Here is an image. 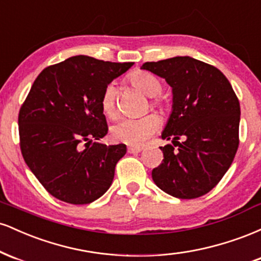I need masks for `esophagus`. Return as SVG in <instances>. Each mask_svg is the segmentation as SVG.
<instances>
[{"label":"esophagus","mask_w":261,"mask_h":261,"mask_svg":"<svg viewBox=\"0 0 261 261\" xmlns=\"http://www.w3.org/2000/svg\"><path fill=\"white\" fill-rule=\"evenodd\" d=\"M141 151H142V147H139V146H128L127 147L128 153H139Z\"/></svg>","instance_id":"obj_1"}]
</instances>
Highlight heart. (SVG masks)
Wrapping results in <instances>:
<instances>
[{"label": "heart", "instance_id": "obj_1", "mask_svg": "<svg viewBox=\"0 0 261 261\" xmlns=\"http://www.w3.org/2000/svg\"><path fill=\"white\" fill-rule=\"evenodd\" d=\"M128 81L134 87L140 89L148 97H155L162 92V81L153 73L146 71H135L128 76ZM116 87L114 83H108L100 97V108L107 116L116 113ZM153 107H163L164 99L155 97L152 100ZM160 127V118L155 114H148L142 118H124L116 121L110 127V135L114 141L127 143L131 146H140L145 143Z\"/></svg>", "mask_w": 261, "mask_h": 261}]
</instances>
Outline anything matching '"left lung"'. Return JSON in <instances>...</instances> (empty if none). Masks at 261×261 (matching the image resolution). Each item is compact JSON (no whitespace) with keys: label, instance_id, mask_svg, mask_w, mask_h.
I'll return each mask as SVG.
<instances>
[{"label":"left lung","instance_id":"1","mask_svg":"<svg viewBox=\"0 0 261 261\" xmlns=\"http://www.w3.org/2000/svg\"><path fill=\"white\" fill-rule=\"evenodd\" d=\"M141 68L166 80L173 92L162 139L174 146L161 147L163 161L152 179L178 199L205 195L226 174L239 145L241 107L229 81L215 66L190 56L145 62Z\"/></svg>","mask_w":261,"mask_h":261}]
</instances>
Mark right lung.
Here are the masks:
<instances>
[{
  "mask_svg": "<svg viewBox=\"0 0 261 261\" xmlns=\"http://www.w3.org/2000/svg\"><path fill=\"white\" fill-rule=\"evenodd\" d=\"M133 62L79 55L44 68L18 115L20 151L40 184L61 201L85 205L110 188L126 145L95 140L108 134L103 89Z\"/></svg>",
  "mask_w": 261,
  "mask_h": 261,
  "instance_id": "add662e5",
  "label": "right lung"
}]
</instances>
